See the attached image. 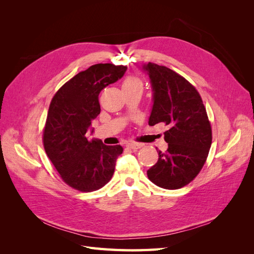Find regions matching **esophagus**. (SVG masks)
I'll return each instance as SVG.
<instances>
[{"instance_id": "34e87169", "label": "esophagus", "mask_w": 254, "mask_h": 254, "mask_svg": "<svg viewBox=\"0 0 254 254\" xmlns=\"http://www.w3.org/2000/svg\"><path fill=\"white\" fill-rule=\"evenodd\" d=\"M143 146V144H141V143H128L127 144V147L128 148H131V149H139V148H141Z\"/></svg>"}]
</instances>
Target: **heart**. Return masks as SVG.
Wrapping results in <instances>:
<instances>
[{"label":"heart","instance_id":"1","mask_svg":"<svg viewBox=\"0 0 254 254\" xmlns=\"http://www.w3.org/2000/svg\"><path fill=\"white\" fill-rule=\"evenodd\" d=\"M131 87H140L142 88V82L136 77H127L123 82V88H131Z\"/></svg>","mask_w":254,"mask_h":254}]
</instances>
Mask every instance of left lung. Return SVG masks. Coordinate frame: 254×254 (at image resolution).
<instances>
[{"label": "left lung", "instance_id": "1", "mask_svg": "<svg viewBox=\"0 0 254 254\" xmlns=\"http://www.w3.org/2000/svg\"><path fill=\"white\" fill-rule=\"evenodd\" d=\"M152 89L148 124L167 126L165 152L158 151V162L147 171L148 179L166 190L187 186L201 171L212 144V129L195 87L171 68L143 64Z\"/></svg>", "mask_w": 254, "mask_h": 254}]
</instances>
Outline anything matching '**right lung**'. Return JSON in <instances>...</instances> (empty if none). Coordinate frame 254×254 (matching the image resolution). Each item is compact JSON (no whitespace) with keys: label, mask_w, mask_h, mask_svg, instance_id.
<instances>
[{"label":"right lung","mask_w":254,"mask_h":254,"mask_svg":"<svg viewBox=\"0 0 254 254\" xmlns=\"http://www.w3.org/2000/svg\"><path fill=\"white\" fill-rule=\"evenodd\" d=\"M126 70L127 66L111 64L91 65L66 81L52 99L43 132L44 149L63 180L75 190H96L112 178L123 147L91 140L87 132L101 113V91L121 79Z\"/></svg>","instance_id":"right-lung-1"}]
</instances>
